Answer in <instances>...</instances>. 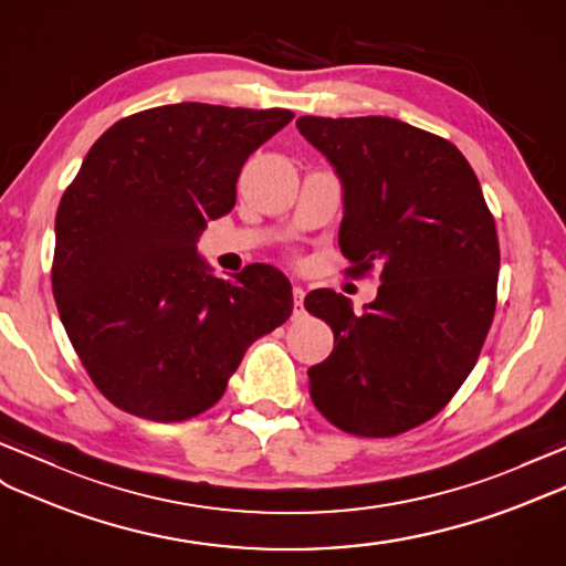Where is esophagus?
<instances>
[{
    "instance_id": "1",
    "label": "esophagus",
    "mask_w": 566,
    "mask_h": 566,
    "mask_svg": "<svg viewBox=\"0 0 566 566\" xmlns=\"http://www.w3.org/2000/svg\"><path fill=\"white\" fill-rule=\"evenodd\" d=\"M302 300H305V291H302L300 285H293V314L295 316L305 314V305H302Z\"/></svg>"
}]
</instances>
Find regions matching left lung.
I'll list each match as a JSON object with an SVG mask.
<instances>
[{
    "label": "left lung",
    "mask_w": 566,
    "mask_h": 566,
    "mask_svg": "<svg viewBox=\"0 0 566 566\" xmlns=\"http://www.w3.org/2000/svg\"><path fill=\"white\" fill-rule=\"evenodd\" d=\"M343 185L348 273L379 271L375 302L312 291L334 350L310 367L312 403L355 437H396L442 410L478 363L497 305L500 242L471 165L442 136L391 117H300Z\"/></svg>",
    "instance_id": "obj_1"
}]
</instances>
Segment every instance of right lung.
Instances as JSON below:
<instances>
[{"label": "right lung", "instance_id": "right-lung-1", "mask_svg": "<svg viewBox=\"0 0 566 566\" xmlns=\"http://www.w3.org/2000/svg\"><path fill=\"white\" fill-rule=\"evenodd\" d=\"M291 109L206 103L115 122L66 187L54 218L52 295L66 336L109 403L179 422L220 401L256 338L293 312L266 264L216 279L197 240L232 211L244 160Z\"/></svg>", "mask_w": 566, "mask_h": 566}]
</instances>
